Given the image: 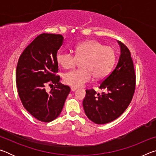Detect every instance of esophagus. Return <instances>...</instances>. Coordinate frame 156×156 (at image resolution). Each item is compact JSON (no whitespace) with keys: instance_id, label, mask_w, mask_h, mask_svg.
I'll use <instances>...</instances> for the list:
<instances>
[{"instance_id":"1","label":"esophagus","mask_w":156,"mask_h":156,"mask_svg":"<svg viewBox=\"0 0 156 156\" xmlns=\"http://www.w3.org/2000/svg\"><path fill=\"white\" fill-rule=\"evenodd\" d=\"M76 89H77V88L76 87H71V90H72V91H75Z\"/></svg>"}]
</instances>
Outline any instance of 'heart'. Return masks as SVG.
I'll list each match as a JSON object with an SVG mask.
<instances>
[{
  "label": "heart",
  "instance_id": "obj_1",
  "mask_svg": "<svg viewBox=\"0 0 156 156\" xmlns=\"http://www.w3.org/2000/svg\"><path fill=\"white\" fill-rule=\"evenodd\" d=\"M115 51L112 47L105 46L100 42L90 40L79 43L76 47L75 56L70 53L58 52L57 62L64 69H70L81 61L82 68L65 73L63 80L72 87L83 86L91 79H100L112 70L115 61Z\"/></svg>",
  "mask_w": 156,
  "mask_h": 156
}]
</instances>
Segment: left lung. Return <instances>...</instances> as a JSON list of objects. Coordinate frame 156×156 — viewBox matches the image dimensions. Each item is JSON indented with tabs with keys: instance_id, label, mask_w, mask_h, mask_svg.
<instances>
[{
	"instance_id": "left-lung-1",
	"label": "left lung",
	"mask_w": 156,
	"mask_h": 156,
	"mask_svg": "<svg viewBox=\"0 0 156 156\" xmlns=\"http://www.w3.org/2000/svg\"><path fill=\"white\" fill-rule=\"evenodd\" d=\"M120 56L113 72L102 80L99 88L107 92L86 90L83 105L89 120L96 124L109 123L119 117L130 104L136 89L133 62L129 49L120 41Z\"/></svg>"
}]
</instances>
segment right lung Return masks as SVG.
<instances>
[{
  "instance_id": "right-lung-1",
  "label": "right lung",
  "mask_w": 156,
  "mask_h": 156,
  "mask_svg": "<svg viewBox=\"0 0 156 156\" xmlns=\"http://www.w3.org/2000/svg\"><path fill=\"white\" fill-rule=\"evenodd\" d=\"M60 34H42L26 47L18 60L16 81L23 107L37 120L49 122L60 115L70 92L69 86L59 83L56 60L63 43ZM47 85H55L47 92Z\"/></svg>"
}]
</instances>
